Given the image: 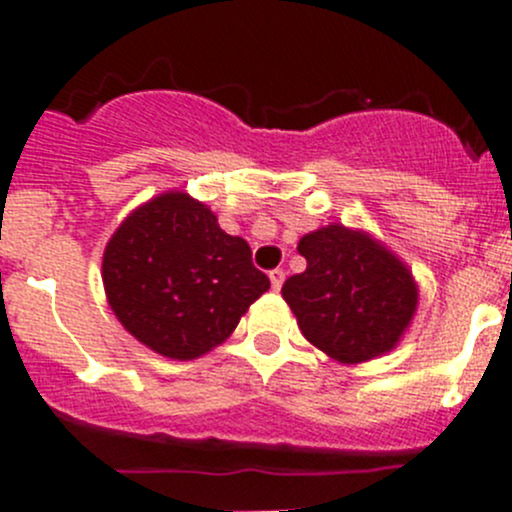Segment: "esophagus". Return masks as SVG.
Segmentation results:
<instances>
[{
    "label": "esophagus",
    "instance_id": "esophagus-1",
    "mask_svg": "<svg viewBox=\"0 0 512 512\" xmlns=\"http://www.w3.org/2000/svg\"><path fill=\"white\" fill-rule=\"evenodd\" d=\"M270 282H272V289H275V292H280L282 282H285V270H280V267H277V270H272Z\"/></svg>",
    "mask_w": 512,
    "mask_h": 512
}]
</instances>
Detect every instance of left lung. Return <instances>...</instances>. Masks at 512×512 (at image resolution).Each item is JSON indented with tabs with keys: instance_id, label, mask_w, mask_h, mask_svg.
<instances>
[{
	"instance_id": "left-lung-1",
	"label": "left lung",
	"mask_w": 512,
	"mask_h": 512,
	"mask_svg": "<svg viewBox=\"0 0 512 512\" xmlns=\"http://www.w3.org/2000/svg\"><path fill=\"white\" fill-rule=\"evenodd\" d=\"M297 250L307 270L289 277L282 297L307 342L344 364L394 349L418 302L406 265L344 225L309 232Z\"/></svg>"
}]
</instances>
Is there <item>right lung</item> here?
Wrapping results in <instances>:
<instances>
[{
    "label": "right lung",
    "mask_w": 512,
    "mask_h": 512,
    "mask_svg": "<svg viewBox=\"0 0 512 512\" xmlns=\"http://www.w3.org/2000/svg\"><path fill=\"white\" fill-rule=\"evenodd\" d=\"M103 287L118 322L153 352L195 359L223 344L270 289L242 237L185 193L128 215L103 252Z\"/></svg>",
    "instance_id": "right-lung-1"
}]
</instances>
